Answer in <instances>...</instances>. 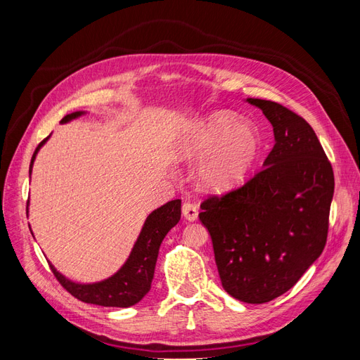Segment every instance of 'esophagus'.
<instances>
[{
  "label": "esophagus",
  "instance_id": "obj_1",
  "mask_svg": "<svg viewBox=\"0 0 360 360\" xmlns=\"http://www.w3.org/2000/svg\"><path fill=\"white\" fill-rule=\"evenodd\" d=\"M181 212H183L184 219L189 221V222H193V221H197V217H198V205L188 201V202L183 204Z\"/></svg>",
  "mask_w": 360,
  "mask_h": 360
}]
</instances>
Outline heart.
Wrapping results in <instances>:
<instances>
[{"label": "heart", "mask_w": 360, "mask_h": 360, "mask_svg": "<svg viewBox=\"0 0 360 360\" xmlns=\"http://www.w3.org/2000/svg\"><path fill=\"white\" fill-rule=\"evenodd\" d=\"M233 115L216 111L195 126L183 155L205 157L195 171V181L204 191L224 192L240 183L259 151V136L249 123H233Z\"/></svg>", "instance_id": "heart-1"}]
</instances>
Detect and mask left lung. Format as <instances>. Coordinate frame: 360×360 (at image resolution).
I'll use <instances>...</instances> for the list:
<instances>
[{
	"label": "left lung",
	"mask_w": 360,
	"mask_h": 360,
	"mask_svg": "<svg viewBox=\"0 0 360 360\" xmlns=\"http://www.w3.org/2000/svg\"><path fill=\"white\" fill-rule=\"evenodd\" d=\"M274 127L275 146L243 188L201 204L224 290L245 303L288 291L326 245L335 179L314 129L276 102L246 99Z\"/></svg>",
	"instance_id": "left-lung-1"
}]
</instances>
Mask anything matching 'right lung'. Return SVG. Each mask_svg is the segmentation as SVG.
<instances>
[{"mask_svg": "<svg viewBox=\"0 0 360 360\" xmlns=\"http://www.w3.org/2000/svg\"><path fill=\"white\" fill-rule=\"evenodd\" d=\"M86 111H76L68 114L61 120V124L70 123L72 120L85 115ZM43 139L37 146L34 155L30 163V177L32 165H34L39 150L46 144ZM28 213V205H27ZM181 216V201L172 200L167 204L160 205L159 209L151 212L141 228V233L136 242L130 250L124 264L120 267L110 278L97 281V282H75L53 267L51 269L53 275L60 281V284L66 288L72 296L85 303L99 304V307H112V308H129L138 303L150 291L151 281L155 276V267L159 255V248L163 238L168 234L172 226H176Z\"/></svg>", "mask_w": 360, "mask_h": 360, "instance_id": "add662e5", "label": "right lung"}]
</instances>
